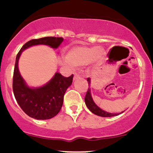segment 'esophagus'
Instances as JSON below:
<instances>
[{"label": "esophagus", "mask_w": 153, "mask_h": 153, "mask_svg": "<svg viewBox=\"0 0 153 153\" xmlns=\"http://www.w3.org/2000/svg\"><path fill=\"white\" fill-rule=\"evenodd\" d=\"M78 78H79V75H78V74L77 73H74V80L77 79Z\"/></svg>", "instance_id": "34e87169"}]
</instances>
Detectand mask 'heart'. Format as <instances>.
I'll return each mask as SVG.
<instances>
[{
    "instance_id": "1",
    "label": "heart",
    "mask_w": 153,
    "mask_h": 153,
    "mask_svg": "<svg viewBox=\"0 0 153 153\" xmlns=\"http://www.w3.org/2000/svg\"><path fill=\"white\" fill-rule=\"evenodd\" d=\"M101 56V48L99 47L75 46L67 52L65 59H61L59 62L62 65H70L73 68H80L97 61Z\"/></svg>"
}]
</instances>
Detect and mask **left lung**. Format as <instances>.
<instances>
[{"mask_svg": "<svg viewBox=\"0 0 153 153\" xmlns=\"http://www.w3.org/2000/svg\"><path fill=\"white\" fill-rule=\"evenodd\" d=\"M87 81H88V86L91 84V79L90 78H87ZM85 103L87 107L89 109V110L91 112H93L95 115H98V116L101 117H112V116H116L118 115L119 113H110V112H107L105 110H102L101 108H100L97 105L95 104V102H94L93 98H92L91 94V89L90 88H88V91L86 92V94L85 97ZM121 113V112H120Z\"/></svg>", "mask_w": 153, "mask_h": 153, "instance_id": "1", "label": "left lung"}]
</instances>
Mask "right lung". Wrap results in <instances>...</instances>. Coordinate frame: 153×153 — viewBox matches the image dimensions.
I'll use <instances>...</instances> for the list:
<instances>
[{"label":"right lung","instance_id":"obj_1","mask_svg":"<svg viewBox=\"0 0 153 153\" xmlns=\"http://www.w3.org/2000/svg\"><path fill=\"white\" fill-rule=\"evenodd\" d=\"M63 38L45 37L27 42L16 55L14 76L13 91L16 102L22 110L30 117L37 120H47L56 116L63 105L64 95L73 83V75L68 78L56 73L46 85L38 88H30L20 75L18 68L22 52L36 45H46L57 48L62 43Z\"/></svg>","mask_w":153,"mask_h":153}]
</instances>
